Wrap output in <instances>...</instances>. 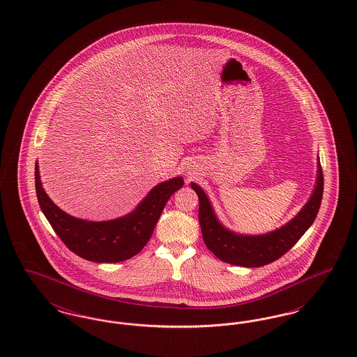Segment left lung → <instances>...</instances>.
I'll list each match as a JSON object with an SVG mask.
<instances>
[{
  "instance_id": "1",
  "label": "left lung",
  "mask_w": 357,
  "mask_h": 357,
  "mask_svg": "<svg viewBox=\"0 0 357 357\" xmlns=\"http://www.w3.org/2000/svg\"><path fill=\"white\" fill-rule=\"evenodd\" d=\"M191 188L199 198V225L207 249L223 262L245 268H259L285 255L316 220L323 199V169L317 162L316 186L298 214L280 229L259 236L238 234L226 229L217 218L202 187L191 183Z\"/></svg>"
}]
</instances>
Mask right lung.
I'll return each mask as SVG.
<instances>
[{"label":"right lung","mask_w":357,"mask_h":357,"mask_svg":"<svg viewBox=\"0 0 357 357\" xmlns=\"http://www.w3.org/2000/svg\"><path fill=\"white\" fill-rule=\"evenodd\" d=\"M34 181L38 204L54 233L75 255L102 264L126 261L137 255L153 236L171 195L185 183L182 176H175L153 187L130 214L111 221L93 222L75 218L52 202L41 185L37 163Z\"/></svg>","instance_id":"right-lung-1"}]
</instances>
